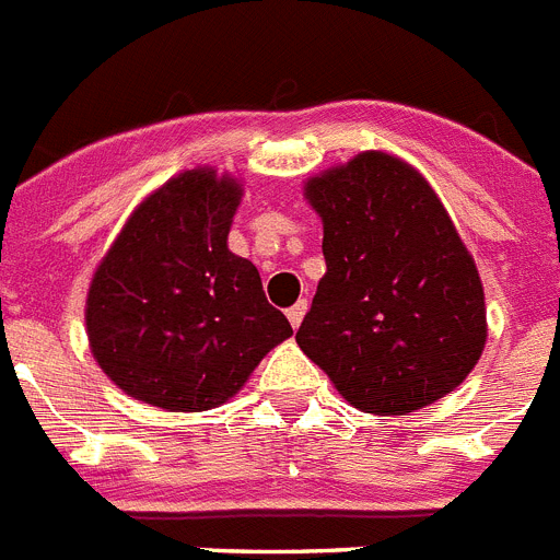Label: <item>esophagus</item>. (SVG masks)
Wrapping results in <instances>:
<instances>
[{
    "mask_svg": "<svg viewBox=\"0 0 560 560\" xmlns=\"http://www.w3.org/2000/svg\"><path fill=\"white\" fill-rule=\"evenodd\" d=\"M304 315H307V301L301 299L299 304H293V307L287 310V320L293 324V329L301 327V320H304Z\"/></svg>",
    "mask_w": 560,
    "mask_h": 560,
    "instance_id": "esophagus-1",
    "label": "esophagus"
}]
</instances>
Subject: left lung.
Returning a JSON list of instances; mask_svg holds the SVG:
<instances>
[{"mask_svg":"<svg viewBox=\"0 0 560 560\" xmlns=\"http://www.w3.org/2000/svg\"><path fill=\"white\" fill-rule=\"evenodd\" d=\"M327 273L295 332L301 352L366 415H408L451 395L488 340L485 287L436 191L415 165L361 152L315 174Z\"/></svg>","mask_w":560,"mask_h":560,"instance_id":"1","label":"left lung"}]
</instances>
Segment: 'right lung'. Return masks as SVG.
<instances>
[{
    "mask_svg": "<svg viewBox=\"0 0 560 560\" xmlns=\"http://www.w3.org/2000/svg\"><path fill=\"white\" fill-rule=\"evenodd\" d=\"M242 179L211 165L179 172L129 213L86 293V338L124 395L165 411L231 400L293 335L256 265L228 250Z\"/></svg>",
    "mask_w": 560,
    "mask_h": 560,
    "instance_id": "right-lung-1",
    "label": "right lung"
}]
</instances>
